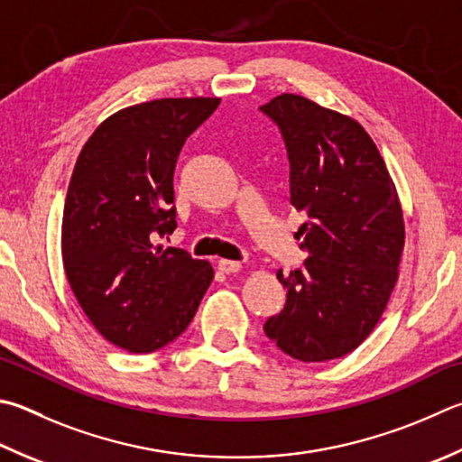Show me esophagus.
<instances>
[{
	"label": "esophagus",
	"instance_id": "34e87169",
	"mask_svg": "<svg viewBox=\"0 0 462 462\" xmlns=\"http://www.w3.org/2000/svg\"><path fill=\"white\" fill-rule=\"evenodd\" d=\"M217 271L232 274V273H240L242 271V263H236V260H228V258H220L217 260Z\"/></svg>",
	"mask_w": 462,
	"mask_h": 462
}]
</instances>
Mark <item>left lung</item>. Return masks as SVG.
I'll use <instances>...</instances> for the list:
<instances>
[{
	"instance_id": "left-lung-1",
	"label": "left lung",
	"mask_w": 462,
	"mask_h": 462,
	"mask_svg": "<svg viewBox=\"0 0 462 462\" xmlns=\"http://www.w3.org/2000/svg\"><path fill=\"white\" fill-rule=\"evenodd\" d=\"M260 111L279 125L291 163V204L303 268L276 279L287 303L264 323L266 337L299 362L337 359L367 339L398 281L404 214L374 139L356 119L299 95Z\"/></svg>"
}]
</instances>
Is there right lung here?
<instances>
[{"label":"right lung","instance_id":"1","mask_svg":"<svg viewBox=\"0 0 462 462\" xmlns=\"http://www.w3.org/2000/svg\"><path fill=\"white\" fill-rule=\"evenodd\" d=\"M220 98H157L98 125L74 165L62 216L66 279L95 329L131 354L178 339L214 279L208 260L157 238L178 228L173 170Z\"/></svg>","mask_w":462,"mask_h":462}]
</instances>
